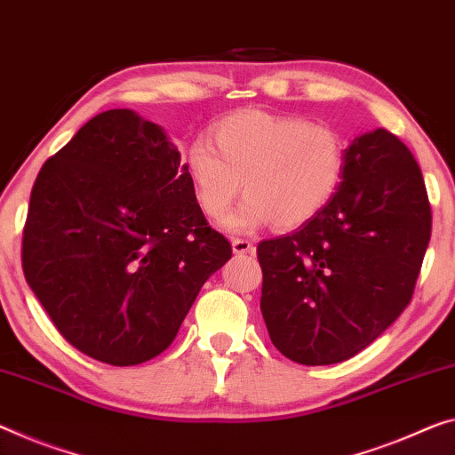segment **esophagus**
Wrapping results in <instances>:
<instances>
[{
  "label": "esophagus",
  "instance_id": "1",
  "mask_svg": "<svg viewBox=\"0 0 455 455\" xmlns=\"http://www.w3.org/2000/svg\"><path fill=\"white\" fill-rule=\"evenodd\" d=\"M232 250L234 254H254V243L250 240H242V237H234Z\"/></svg>",
  "mask_w": 455,
  "mask_h": 455
}]
</instances>
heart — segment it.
<instances>
[{"mask_svg":"<svg viewBox=\"0 0 455 455\" xmlns=\"http://www.w3.org/2000/svg\"><path fill=\"white\" fill-rule=\"evenodd\" d=\"M212 144L195 140L185 174L209 220L220 221L242 191L243 204L228 220L250 234L275 221L278 229L305 226L331 204L346 174V142L338 132L303 117L243 109L212 128Z\"/></svg>","mask_w":455,"mask_h":455,"instance_id":"heart-1","label":"heart"}]
</instances>
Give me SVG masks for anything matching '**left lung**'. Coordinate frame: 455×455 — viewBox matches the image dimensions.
<instances>
[{
  "mask_svg": "<svg viewBox=\"0 0 455 455\" xmlns=\"http://www.w3.org/2000/svg\"><path fill=\"white\" fill-rule=\"evenodd\" d=\"M429 237L411 150L382 128L354 138L331 204L297 232L258 243L272 344L305 366L362 352L411 303Z\"/></svg>",
  "mask_w": 455,
  "mask_h": 455,
  "instance_id": "1",
  "label": "left lung"
}]
</instances>
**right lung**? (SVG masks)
<instances>
[{"label": "right lung", "instance_id": "obj_1", "mask_svg": "<svg viewBox=\"0 0 455 455\" xmlns=\"http://www.w3.org/2000/svg\"><path fill=\"white\" fill-rule=\"evenodd\" d=\"M232 258L160 125L91 117L42 166L24 226L26 283L68 344L111 366L163 354Z\"/></svg>", "mask_w": 455, "mask_h": 455}]
</instances>
